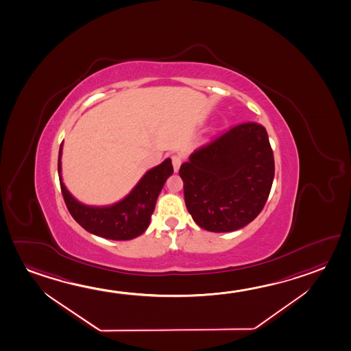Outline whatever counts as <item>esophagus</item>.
<instances>
[{
	"label": "esophagus",
	"instance_id": "esophagus-1",
	"mask_svg": "<svg viewBox=\"0 0 351 351\" xmlns=\"http://www.w3.org/2000/svg\"><path fill=\"white\" fill-rule=\"evenodd\" d=\"M182 162H183V158H182V156L180 155H173L172 156V165L173 168H174V172H178L179 167L182 165Z\"/></svg>",
	"mask_w": 351,
	"mask_h": 351
}]
</instances>
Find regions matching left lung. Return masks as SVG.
<instances>
[{"label": "left lung", "instance_id": "obj_1", "mask_svg": "<svg viewBox=\"0 0 351 351\" xmlns=\"http://www.w3.org/2000/svg\"><path fill=\"white\" fill-rule=\"evenodd\" d=\"M275 163L265 128L232 126L195 149L179 176L193 220L211 232H232L261 214L273 185Z\"/></svg>", "mask_w": 351, "mask_h": 351}]
</instances>
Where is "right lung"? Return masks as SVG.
<instances>
[{"label": "right lung", "mask_w": 351, "mask_h": 351, "mask_svg": "<svg viewBox=\"0 0 351 351\" xmlns=\"http://www.w3.org/2000/svg\"><path fill=\"white\" fill-rule=\"evenodd\" d=\"M61 149L62 143L58 160L60 188L67 210L78 225L95 236L114 241L132 239L146 231L155 210L156 200L167 178L173 173L172 160L167 158L160 166L149 169L130 194L118 204L107 208H92L72 197L62 183Z\"/></svg>", "instance_id": "obj_1"}]
</instances>
